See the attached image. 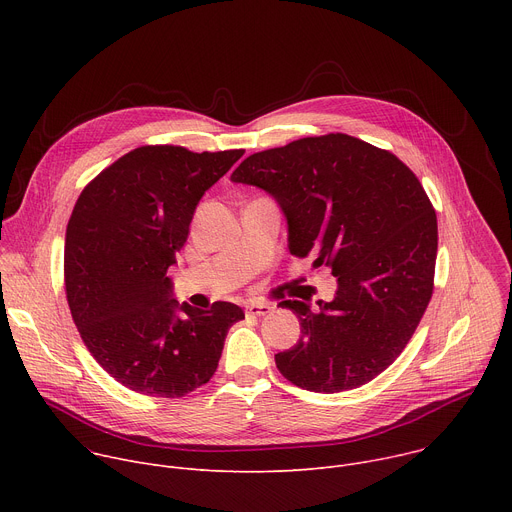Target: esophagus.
<instances>
[{"label": "esophagus", "mask_w": 512, "mask_h": 512, "mask_svg": "<svg viewBox=\"0 0 512 512\" xmlns=\"http://www.w3.org/2000/svg\"><path fill=\"white\" fill-rule=\"evenodd\" d=\"M271 312H273V306H269V304H263V302L247 304V314H251V316H267Z\"/></svg>", "instance_id": "esophagus-1"}]
</instances>
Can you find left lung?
Wrapping results in <instances>:
<instances>
[{"mask_svg": "<svg viewBox=\"0 0 512 512\" xmlns=\"http://www.w3.org/2000/svg\"><path fill=\"white\" fill-rule=\"evenodd\" d=\"M233 182L263 188L287 218L289 253L338 277L332 302L285 300L302 338L279 373L316 393L356 389L411 340L433 294L435 210L391 152L346 133L296 139L241 162Z\"/></svg>", "mask_w": 512, "mask_h": 512, "instance_id": "left-lung-1", "label": "left lung"}]
</instances>
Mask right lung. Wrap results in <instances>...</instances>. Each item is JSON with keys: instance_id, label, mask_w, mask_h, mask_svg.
Here are the masks:
<instances>
[{"instance_id": "1", "label": "right lung", "mask_w": 512, "mask_h": 512, "mask_svg": "<svg viewBox=\"0 0 512 512\" xmlns=\"http://www.w3.org/2000/svg\"><path fill=\"white\" fill-rule=\"evenodd\" d=\"M245 150L141 145L81 192L64 239L68 308L93 358L123 387L184 397L210 381L229 328L245 314L172 298L168 267L184 247L202 194Z\"/></svg>"}]
</instances>
